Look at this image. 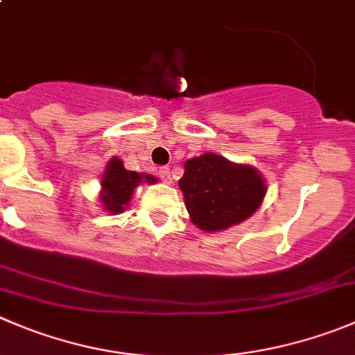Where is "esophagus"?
Instances as JSON below:
<instances>
[{"label":"esophagus","mask_w":355,"mask_h":355,"mask_svg":"<svg viewBox=\"0 0 355 355\" xmlns=\"http://www.w3.org/2000/svg\"><path fill=\"white\" fill-rule=\"evenodd\" d=\"M158 178H160L164 183H171L172 175H171V168L168 167H160L158 168Z\"/></svg>","instance_id":"obj_1"}]
</instances>
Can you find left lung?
Returning <instances> with one entry per match:
<instances>
[{"mask_svg":"<svg viewBox=\"0 0 355 355\" xmlns=\"http://www.w3.org/2000/svg\"><path fill=\"white\" fill-rule=\"evenodd\" d=\"M190 218L204 232H218L254 214L266 193L261 175L214 153L191 158L180 180Z\"/></svg>","mask_w":355,"mask_h":355,"instance_id":"1","label":"left lung"}]
</instances>
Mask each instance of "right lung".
I'll return each instance as SVG.
<instances>
[{"instance_id": "1", "label": "right lung", "mask_w": 355, "mask_h": 355, "mask_svg": "<svg viewBox=\"0 0 355 355\" xmlns=\"http://www.w3.org/2000/svg\"><path fill=\"white\" fill-rule=\"evenodd\" d=\"M143 181L148 183H157L153 175L137 174L134 171H127L123 167V162L120 158H113L107 164L106 172L103 175V195L101 202L104 204V209L110 212H121L129 205L130 197L134 193V188Z\"/></svg>"}]
</instances>
